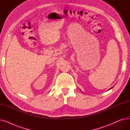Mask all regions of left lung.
Wrapping results in <instances>:
<instances>
[{
    "instance_id": "1",
    "label": "left lung",
    "mask_w": 130,
    "mask_h": 130,
    "mask_svg": "<svg viewBox=\"0 0 130 130\" xmlns=\"http://www.w3.org/2000/svg\"><path fill=\"white\" fill-rule=\"evenodd\" d=\"M113 87H114V86H113ZM113 87H111V88H110V89H109V90H111V88H113Z\"/></svg>"
}]
</instances>
